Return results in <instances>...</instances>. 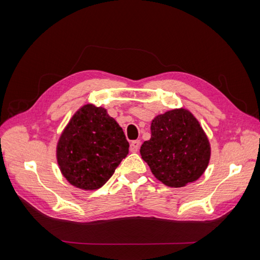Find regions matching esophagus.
Segmentation results:
<instances>
[{
	"label": "esophagus",
	"instance_id": "esophagus-1",
	"mask_svg": "<svg viewBox=\"0 0 260 260\" xmlns=\"http://www.w3.org/2000/svg\"><path fill=\"white\" fill-rule=\"evenodd\" d=\"M140 145H141V142L140 140H136V141H132L131 144H130V151L132 153H137L139 151L140 148Z\"/></svg>",
	"mask_w": 260,
	"mask_h": 260
}]
</instances>
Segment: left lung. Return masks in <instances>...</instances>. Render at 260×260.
I'll use <instances>...</instances> for the list:
<instances>
[{"mask_svg":"<svg viewBox=\"0 0 260 260\" xmlns=\"http://www.w3.org/2000/svg\"><path fill=\"white\" fill-rule=\"evenodd\" d=\"M151 133L140 153L156 179L170 187H182L204 174L210 159V144L187 109H172L156 116Z\"/></svg>","mask_w":260,"mask_h":260,"instance_id":"1","label":"left lung"}]
</instances>
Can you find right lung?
<instances>
[{
	"label": "right lung",
	"instance_id": "obj_1",
	"mask_svg": "<svg viewBox=\"0 0 260 260\" xmlns=\"http://www.w3.org/2000/svg\"><path fill=\"white\" fill-rule=\"evenodd\" d=\"M129 153L124 133L106 109L86 104L78 109L58 140L59 169L70 184L96 190Z\"/></svg>",
	"mask_w": 260,
	"mask_h": 260
}]
</instances>
